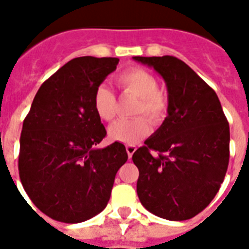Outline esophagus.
I'll use <instances>...</instances> for the list:
<instances>
[{
  "instance_id": "obj_1",
  "label": "esophagus",
  "mask_w": 249,
  "mask_h": 249,
  "mask_svg": "<svg viewBox=\"0 0 249 249\" xmlns=\"http://www.w3.org/2000/svg\"><path fill=\"white\" fill-rule=\"evenodd\" d=\"M125 148H126V153H128L129 158H131V156H133L135 150H137V147H135V145H130V144H129V145H126Z\"/></svg>"
}]
</instances>
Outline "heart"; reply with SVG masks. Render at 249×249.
Here are the masks:
<instances>
[{
  "mask_svg": "<svg viewBox=\"0 0 249 249\" xmlns=\"http://www.w3.org/2000/svg\"><path fill=\"white\" fill-rule=\"evenodd\" d=\"M116 81L125 92L138 97V101L133 107V115L143 116L116 121L108 129V135L112 141L133 145L149 134L147 120L150 124L158 125L166 119L168 112V97L160 89L157 77L143 68L124 71L119 74ZM93 107L102 120L111 121L115 118L116 97L108 86L100 85L95 89Z\"/></svg>",
  "mask_w": 249,
  "mask_h": 249,
  "instance_id": "heart-1",
  "label": "heart"
}]
</instances>
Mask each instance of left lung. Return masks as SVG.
<instances>
[{"instance_id":"1","label":"left lung","mask_w":249,"mask_h":249,"mask_svg":"<svg viewBox=\"0 0 249 249\" xmlns=\"http://www.w3.org/2000/svg\"><path fill=\"white\" fill-rule=\"evenodd\" d=\"M164 79L168 115L133 154L138 197L152 214L179 221L212 202L229 163V124L214 89L176 57H133ZM157 151V155L151 150Z\"/></svg>"}]
</instances>
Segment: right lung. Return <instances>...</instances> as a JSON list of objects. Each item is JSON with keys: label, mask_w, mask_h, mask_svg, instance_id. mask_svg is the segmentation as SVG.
Listing matches in <instances>:
<instances>
[{"label": "right lung", "mask_w": 249, "mask_h": 249, "mask_svg": "<svg viewBox=\"0 0 249 249\" xmlns=\"http://www.w3.org/2000/svg\"><path fill=\"white\" fill-rule=\"evenodd\" d=\"M118 63V58L70 60L40 86L25 118L20 179L33 204L54 220L73 224L101 213L128 160L119 142L96 148L106 129L93 95Z\"/></svg>", "instance_id": "add662e5"}]
</instances>
